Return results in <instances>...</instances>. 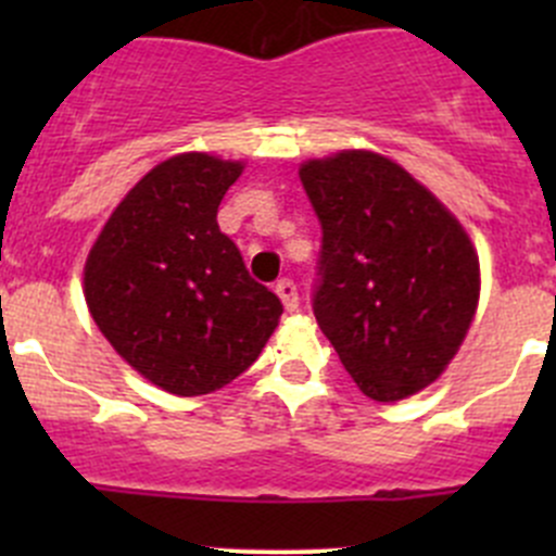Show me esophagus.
Listing matches in <instances>:
<instances>
[{"label": "esophagus", "instance_id": "esophagus-1", "mask_svg": "<svg viewBox=\"0 0 556 556\" xmlns=\"http://www.w3.org/2000/svg\"><path fill=\"white\" fill-rule=\"evenodd\" d=\"M274 290H277V295L282 299L285 309L288 312L299 309V288H295L293 279H279V282L274 285Z\"/></svg>", "mask_w": 556, "mask_h": 556}]
</instances>
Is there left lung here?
<instances>
[{
	"instance_id": "obj_1",
	"label": "left lung",
	"mask_w": 556,
	"mask_h": 556,
	"mask_svg": "<svg viewBox=\"0 0 556 556\" xmlns=\"http://www.w3.org/2000/svg\"><path fill=\"white\" fill-rule=\"evenodd\" d=\"M323 228L312 309L363 395L401 401L457 355L479 304V255L457 217L368 150L299 172Z\"/></svg>"
}]
</instances>
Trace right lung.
<instances>
[{
  "label": "right lung",
  "mask_w": 556,
  "mask_h": 556,
  "mask_svg": "<svg viewBox=\"0 0 556 556\" xmlns=\"http://www.w3.org/2000/svg\"><path fill=\"white\" fill-rule=\"evenodd\" d=\"M244 166L182 153L115 206L86 261V301L117 355L174 395H206L257 361L282 314L217 226Z\"/></svg>",
  "instance_id": "right-lung-1"
}]
</instances>
